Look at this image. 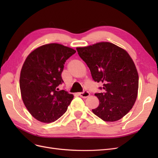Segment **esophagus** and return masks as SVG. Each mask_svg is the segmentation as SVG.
<instances>
[{
  "label": "esophagus",
  "mask_w": 158,
  "mask_h": 158,
  "mask_svg": "<svg viewBox=\"0 0 158 158\" xmlns=\"http://www.w3.org/2000/svg\"><path fill=\"white\" fill-rule=\"evenodd\" d=\"M79 95L82 98H87L89 96V93L88 92H84L82 93H79Z\"/></svg>",
  "instance_id": "esophagus-1"
}]
</instances>
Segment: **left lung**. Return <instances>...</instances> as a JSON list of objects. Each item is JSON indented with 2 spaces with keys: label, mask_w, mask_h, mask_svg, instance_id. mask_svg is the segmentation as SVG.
<instances>
[{
  "label": "left lung",
  "mask_w": 158,
  "mask_h": 158,
  "mask_svg": "<svg viewBox=\"0 0 158 158\" xmlns=\"http://www.w3.org/2000/svg\"><path fill=\"white\" fill-rule=\"evenodd\" d=\"M76 50L104 92L95 94L99 106L92 112L104 121L114 122L130 111L137 98L138 74L126 50L109 42H99ZM102 89V88H100Z\"/></svg>",
  "instance_id": "8db88e82"
}]
</instances>
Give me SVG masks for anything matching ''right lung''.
<instances>
[{
  "label": "right lung",
  "mask_w": 158,
  "mask_h": 158,
  "mask_svg": "<svg viewBox=\"0 0 158 158\" xmlns=\"http://www.w3.org/2000/svg\"><path fill=\"white\" fill-rule=\"evenodd\" d=\"M76 51L59 44L41 45L28 55L20 76L22 98L37 121L54 122L66 111L74 95L57 88L64 64Z\"/></svg>",
  "instance_id": "add662e5"
}]
</instances>
